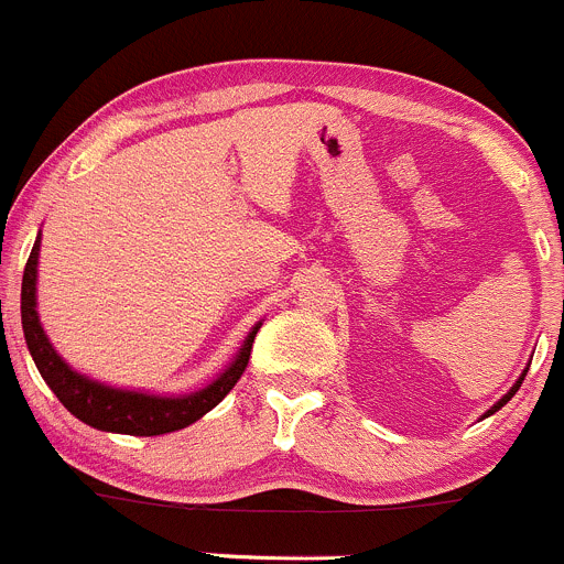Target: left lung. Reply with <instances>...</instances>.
<instances>
[{"label": "left lung", "mask_w": 564, "mask_h": 564, "mask_svg": "<svg viewBox=\"0 0 564 564\" xmlns=\"http://www.w3.org/2000/svg\"><path fill=\"white\" fill-rule=\"evenodd\" d=\"M527 370H529V367H523V372H521V376H518V381H516V383H512V387H510V392H507V394H501V398H499V400H496V403H494V405H490V409H488V411H485V414H482V416H490V414H496V411H499V409H501V405H507V400H510V398H512V394H516V392H518V387H521V381H523V376H527Z\"/></svg>", "instance_id": "1"}]
</instances>
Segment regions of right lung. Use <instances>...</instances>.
<instances>
[{
  "mask_svg": "<svg viewBox=\"0 0 564 564\" xmlns=\"http://www.w3.org/2000/svg\"><path fill=\"white\" fill-rule=\"evenodd\" d=\"M37 258H41V232H37L30 260H26L24 282H21V326H24L26 348H30L37 372L57 394L59 403L95 431L126 433V436H161V433L181 431L208 414L210 409H216L247 370L252 343L263 321L249 328L236 359L208 387L197 389V392L155 394L144 392V389H122L74 370L54 350L52 339L43 332L41 315H37Z\"/></svg>",
  "mask_w": 564,
  "mask_h": 564,
  "instance_id": "add662e5",
  "label": "right lung"
}]
</instances>
